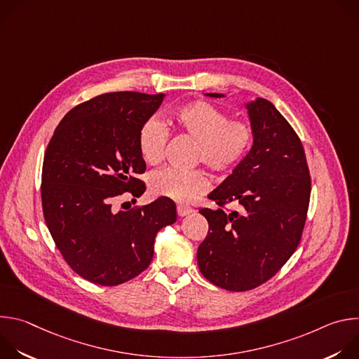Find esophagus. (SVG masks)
<instances>
[{"mask_svg": "<svg viewBox=\"0 0 359 359\" xmlns=\"http://www.w3.org/2000/svg\"><path fill=\"white\" fill-rule=\"evenodd\" d=\"M193 212V209L191 208H186V206H177V215L180 216V217H183V216H187V215H190Z\"/></svg>", "mask_w": 359, "mask_h": 359, "instance_id": "1", "label": "esophagus"}]
</instances>
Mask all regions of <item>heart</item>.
I'll return each instance as SVG.
<instances>
[{"label":"heart","instance_id":"b5f03b06","mask_svg":"<svg viewBox=\"0 0 359 359\" xmlns=\"http://www.w3.org/2000/svg\"><path fill=\"white\" fill-rule=\"evenodd\" d=\"M176 128L196 142L194 161L203 162L212 172L230 173L247 156L252 142L251 125L241 119H229V115L206 100H193L173 114ZM169 137L166 125L158 119H147L137 136L140 156L149 165L163 161ZM149 187L155 196L170 198L176 203H191L204 194L210 182L201 169L180 170L166 168L151 173Z\"/></svg>","mask_w":359,"mask_h":359}]
</instances>
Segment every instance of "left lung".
Returning a JSON list of instances; mask_svg holds the SVG:
<instances>
[{
  "label": "left lung",
  "mask_w": 359,
  "mask_h": 359,
  "mask_svg": "<svg viewBox=\"0 0 359 359\" xmlns=\"http://www.w3.org/2000/svg\"><path fill=\"white\" fill-rule=\"evenodd\" d=\"M245 109L252 146L209 194L220 208L198 210L209 222L197 248L200 273L229 291L259 287L288 262L301 240L311 193L304 147L291 125L267 99L251 100ZM231 201L238 212L222 209Z\"/></svg>",
  "instance_id": "left-lung-1"
}]
</instances>
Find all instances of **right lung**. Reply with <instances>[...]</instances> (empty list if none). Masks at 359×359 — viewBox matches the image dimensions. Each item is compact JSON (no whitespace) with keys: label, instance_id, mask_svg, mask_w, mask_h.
<instances>
[{"label":"right lung","instance_id":"1","mask_svg":"<svg viewBox=\"0 0 359 359\" xmlns=\"http://www.w3.org/2000/svg\"><path fill=\"white\" fill-rule=\"evenodd\" d=\"M165 95L111 92L71 109L57 126L42 165L41 198L48 230L82 278L105 287L144 271L159 230L176 222L173 200L159 197L128 212L122 193L139 197L146 170L137 136Z\"/></svg>","mask_w":359,"mask_h":359}]
</instances>
